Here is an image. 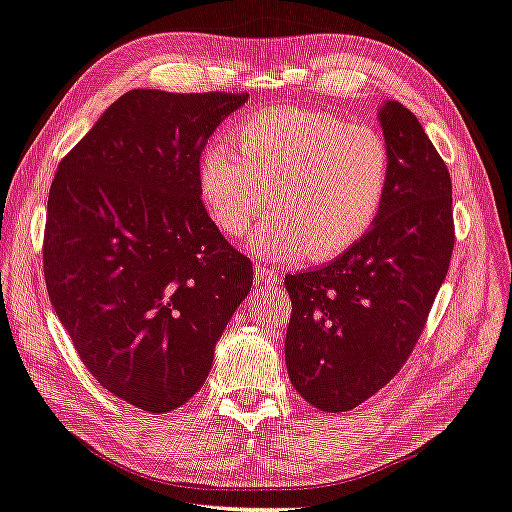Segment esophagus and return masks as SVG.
<instances>
[{"label":"esophagus","instance_id":"obj_1","mask_svg":"<svg viewBox=\"0 0 512 512\" xmlns=\"http://www.w3.org/2000/svg\"><path fill=\"white\" fill-rule=\"evenodd\" d=\"M256 281L267 283V286H277L279 270H274V267H267V265H256Z\"/></svg>","mask_w":512,"mask_h":512}]
</instances>
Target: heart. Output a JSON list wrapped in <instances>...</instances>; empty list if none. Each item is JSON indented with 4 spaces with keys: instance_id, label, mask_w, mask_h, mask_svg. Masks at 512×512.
Here are the masks:
<instances>
[{
    "instance_id": "1",
    "label": "heart",
    "mask_w": 512,
    "mask_h": 512,
    "mask_svg": "<svg viewBox=\"0 0 512 512\" xmlns=\"http://www.w3.org/2000/svg\"><path fill=\"white\" fill-rule=\"evenodd\" d=\"M238 147L203 146L196 183L217 229L245 238L267 196L274 217L249 240L270 261H332L380 217L391 185V148L371 125L313 109H265L235 130Z\"/></svg>"
}]
</instances>
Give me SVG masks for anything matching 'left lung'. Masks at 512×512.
I'll use <instances>...</instances> for the list:
<instances>
[{
	"instance_id": "8db88e82",
	"label": "left lung",
	"mask_w": 512,
	"mask_h": 512,
	"mask_svg": "<svg viewBox=\"0 0 512 512\" xmlns=\"http://www.w3.org/2000/svg\"><path fill=\"white\" fill-rule=\"evenodd\" d=\"M377 121L393 162L380 217L332 263L286 277L288 375L322 412L352 410L403 368L453 254L444 160L400 102H384Z\"/></svg>"
}]
</instances>
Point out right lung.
I'll list each match as a JSON object with an SVG mask.
<instances>
[{
  "instance_id": "obj_1",
  "label": "right lung",
  "mask_w": 512,
  "mask_h": 512,
  "mask_svg": "<svg viewBox=\"0 0 512 512\" xmlns=\"http://www.w3.org/2000/svg\"><path fill=\"white\" fill-rule=\"evenodd\" d=\"M245 93L135 89L54 174L43 240L50 302L109 393L144 412L187 403L254 281L203 206L196 164Z\"/></svg>"
}]
</instances>
